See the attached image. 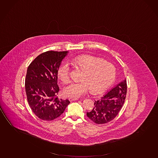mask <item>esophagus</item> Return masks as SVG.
<instances>
[{
  "mask_svg": "<svg viewBox=\"0 0 158 158\" xmlns=\"http://www.w3.org/2000/svg\"><path fill=\"white\" fill-rule=\"evenodd\" d=\"M68 100L69 101H75V100H78L77 98H74V97H69L68 98Z\"/></svg>",
  "mask_w": 158,
  "mask_h": 158,
  "instance_id": "obj_1",
  "label": "esophagus"
}]
</instances>
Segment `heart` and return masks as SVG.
Segmentation results:
<instances>
[{
    "label": "heart",
    "mask_w": 158,
    "mask_h": 158,
    "mask_svg": "<svg viewBox=\"0 0 158 158\" xmlns=\"http://www.w3.org/2000/svg\"><path fill=\"white\" fill-rule=\"evenodd\" d=\"M72 63L84 71L79 82H72L64 88V94L68 97H79L91 91L94 95L105 92L113 83L116 71L112 63L103 58L90 55L77 56ZM58 78L64 83L70 80V68L67 62H63L57 71Z\"/></svg>",
    "instance_id": "heart-1"
}]
</instances>
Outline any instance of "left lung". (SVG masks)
<instances>
[{"label": "left lung", "mask_w": 158, "mask_h": 158, "mask_svg": "<svg viewBox=\"0 0 158 158\" xmlns=\"http://www.w3.org/2000/svg\"><path fill=\"white\" fill-rule=\"evenodd\" d=\"M126 93L127 83L125 80L112 88L100 100L95 101L92 110L86 113L87 117L97 124H106L112 121L123 106Z\"/></svg>", "instance_id": "1"}]
</instances>
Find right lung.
<instances>
[{"mask_svg": "<svg viewBox=\"0 0 158 158\" xmlns=\"http://www.w3.org/2000/svg\"><path fill=\"white\" fill-rule=\"evenodd\" d=\"M68 51H46L32 61L27 70V101L39 119L51 121L63 113L70 102L59 99L57 71Z\"/></svg>", "mask_w": 158, "mask_h": 158, "instance_id": "1", "label": "right lung"}]
</instances>
